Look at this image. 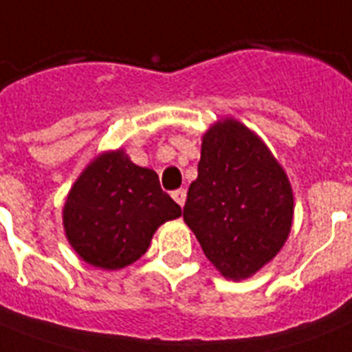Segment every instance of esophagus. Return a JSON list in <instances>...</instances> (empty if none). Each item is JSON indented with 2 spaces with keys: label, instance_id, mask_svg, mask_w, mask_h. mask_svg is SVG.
<instances>
[{
  "label": "esophagus",
  "instance_id": "obj_1",
  "mask_svg": "<svg viewBox=\"0 0 352 352\" xmlns=\"http://www.w3.org/2000/svg\"><path fill=\"white\" fill-rule=\"evenodd\" d=\"M171 197H173V201H175L179 206H184V203H186V190H175V192H171Z\"/></svg>",
  "mask_w": 352,
  "mask_h": 352
}]
</instances>
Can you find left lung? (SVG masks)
I'll return each instance as SVG.
<instances>
[{
  "label": "left lung",
  "instance_id": "1",
  "mask_svg": "<svg viewBox=\"0 0 352 352\" xmlns=\"http://www.w3.org/2000/svg\"><path fill=\"white\" fill-rule=\"evenodd\" d=\"M197 173L182 217L225 278H250L290 234L289 177L261 138L234 118L204 133Z\"/></svg>",
  "mask_w": 352,
  "mask_h": 352
}]
</instances>
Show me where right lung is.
<instances>
[{
  "label": "right lung",
  "instance_id": "add662e5",
  "mask_svg": "<svg viewBox=\"0 0 352 352\" xmlns=\"http://www.w3.org/2000/svg\"><path fill=\"white\" fill-rule=\"evenodd\" d=\"M181 214L159 175L117 149L98 155L76 179L63 206V228L85 263L118 270L142 257L155 230Z\"/></svg>",
  "mask_w": 352,
  "mask_h": 352
}]
</instances>
